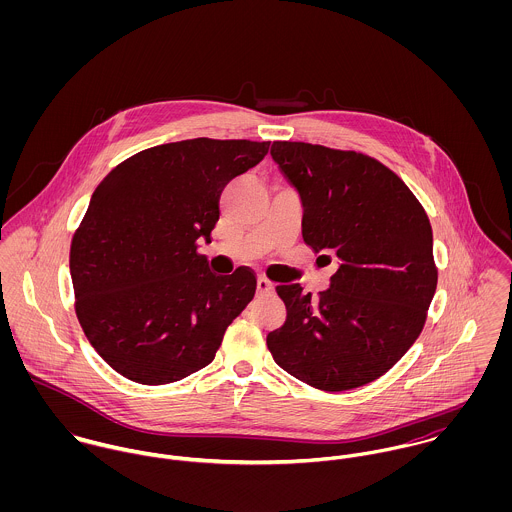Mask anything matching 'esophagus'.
Listing matches in <instances>:
<instances>
[{"label": "esophagus", "instance_id": "34e87169", "mask_svg": "<svg viewBox=\"0 0 512 512\" xmlns=\"http://www.w3.org/2000/svg\"><path fill=\"white\" fill-rule=\"evenodd\" d=\"M256 288H258V293H272L274 292V284L270 282V280H266V278H258V282H256Z\"/></svg>", "mask_w": 512, "mask_h": 512}]
</instances>
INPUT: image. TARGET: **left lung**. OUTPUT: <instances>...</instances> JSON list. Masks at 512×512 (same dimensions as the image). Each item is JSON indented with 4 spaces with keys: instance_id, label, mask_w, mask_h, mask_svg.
Instances as JSON below:
<instances>
[{
    "instance_id": "8db88e82",
    "label": "left lung",
    "mask_w": 512,
    "mask_h": 512,
    "mask_svg": "<svg viewBox=\"0 0 512 512\" xmlns=\"http://www.w3.org/2000/svg\"><path fill=\"white\" fill-rule=\"evenodd\" d=\"M270 153L299 195L303 242L337 256L339 268L317 299L299 284L276 288L288 315L268 333V349L313 388H359L422 333L438 286L430 220L404 181L368 155L303 142H274Z\"/></svg>"
}]
</instances>
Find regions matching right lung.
<instances>
[{"label": "right lung", "mask_w": 512, "mask_h": 512, "mask_svg": "<svg viewBox=\"0 0 512 512\" xmlns=\"http://www.w3.org/2000/svg\"><path fill=\"white\" fill-rule=\"evenodd\" d=\"M270 142L195 138L149 147L114 167L74 232L76 317L94 351L140 384L177 382L211 365L256 276L211 272L222 189L258 165Z\"/></svg>", "instance_id": "obj_1"}]
</instances>
